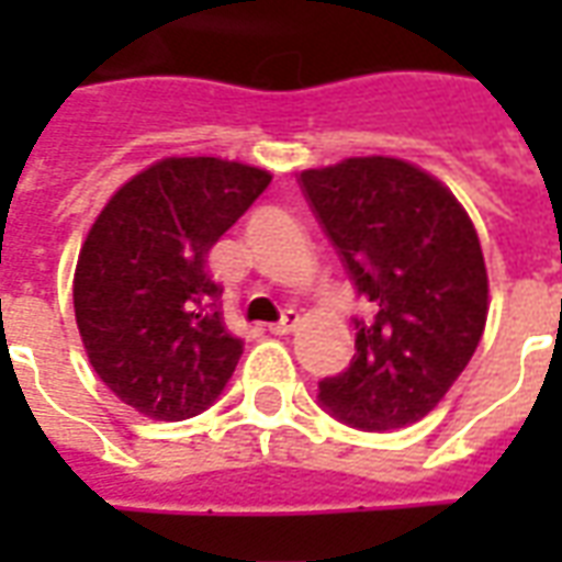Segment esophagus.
<instances>
[{"mask_svg":"<svg viewBox=\"0 0 562 562\" xmlns=\"http://www.w3.org/2000/svg\"><path fill=\"white\" fill-rule=\"evenodd\" d=\"M297 325H301V313L297 310H285V316L277 325H270V330L273 334H292V330H297Z\"/></svg>","mask_w":562,"mask_h":562,"instance_id":"34e87169","label":"esophagus"}]
</instances>
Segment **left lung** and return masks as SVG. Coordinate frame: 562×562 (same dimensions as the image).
Returning <instances> with one entry per match:
<instances>
[{"mask_svg": "<svg viewBox=\"0 0 562 562\" xmlns=\"http://www.w3.org/2000/svg\"><path fill=\"white\" fill-rule=\"evenodd\" d=\"M310 207L370 316L355 358L318 401L358 430L422 422L470 364L487 322V270L467 210L436 177L391 156L301 171Z\"/></svg>", "mask_w": 562, "mask_h": 562, "instance_id": "1", "label": "left lung"}]
</instances>
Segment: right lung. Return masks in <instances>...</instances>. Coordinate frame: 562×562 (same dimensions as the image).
<instances>
[{
	"label": "right lung",
	"instance_id": "add662e5",
	"mask_svg": "<svg viewBox=\"0 0 562 562\" xmlns=\"http://www.w3.org/2000/svg\"><path fill=\"white\" fill-rule=\"evenodd\" d=\"M268 183L252 165L171 156L92 222L75 268L80 340L104 385L147 418H192L228 385L244 342L222 322L207 252Z\"/></svg>",
	"mask_w": 562,
	"mask_h": 562
}]
</instances>
